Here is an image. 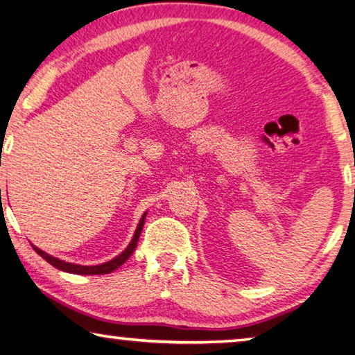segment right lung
<instances>
[{
  "label": "right lung",
  "mask_w": 355,
  "mask_h": 355,
  "mask_svg": "<svg viewBox=\"0 0 355 355\" xmlns=\"http://www.w3.org/2000/svg\"><path fill=\"white\" fill-rule=\"evenodd\" d=\"M0 196H1V189H0ZM146 216L147 211L142 214V218L139 220V224L136 227V232L133 235V239H131L130 244L127 245V249H125L122 254H119L116 258H112V260L106 261V263H101V264H94V266H83V264H75V263H69V261H64V260H59V258L53 257L50 254H46V252L40 250L39 248H35L34 244L33 249L37 252V254L44 258L45 261H48L51 264V266H55L59 271H64V272H70V274H80V275H98V274H110L112 271H116L119 266H122V264L128 260L133 254L135 249H136V244H137V239L141 236V232H142V227H144V222H146Z\"/></svg>",
  "instance_id": "obj_1"
}]
</instances>
